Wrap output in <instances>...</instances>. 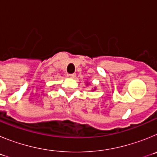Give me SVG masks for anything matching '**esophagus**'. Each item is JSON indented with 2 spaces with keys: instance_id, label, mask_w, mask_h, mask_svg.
I'll list each match as a JSON object with an SVG mask.
<instances>
[{
  "instance_id": "esophagus-1",
  "label": "esophagus",
  "mask_w": 157,
  "mask_h": 157,
  "mask_svg": "<svg viewBox=\"0 0 157 157\" xmlns=\"http://www.w3.org/2000/svg\"><path fill=\"white\" fill-rule=\"evenodd\" d=\"M68 76L70 78H75L76 77V74H70Z\"/></svg>"
}]
</instances>
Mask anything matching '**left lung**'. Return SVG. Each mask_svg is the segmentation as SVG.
I'll return each instance as SVG.
<instances>
[{
	"mask_svg": "<svg viewBox=\"0 0 157 157\" xmlns=\"http://www.w3.org/2000/svg\"><path fill=\"white\" fill-rule=\"evenodd\" d=\"M88 84H90V82H89V83L87 82V83H86V85H88ZM96 90V88H94V90H93V91H94V90Z\"/></svg>",
	"mask_w": 157,
	"mask_h": 157,
	"instance_id": "1",
	"label": "left lung"
}]
</instances>
